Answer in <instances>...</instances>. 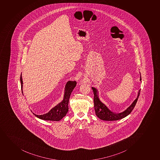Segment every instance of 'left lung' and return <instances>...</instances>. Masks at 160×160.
<instances>
[{
    "mask_svg": "<svg viewBox=\"0 0 160 160\" xmlns=\"http://www.w3.org/2000/svg\"><path fill=\"white\" fill-rule=\"evenodd\" d=\"M140 81H141V76L140 78ZM92 88L94 95V103L95 114L98 118H99L102 120L108 121H117L118 119H122L130 114V113H131V112L133 111L137 103V101L140 95V91H141V89H140L138 91V95L137 96V98L125 111L121 113H115L111 111L103 103L101 102L98 98L97 89L94 88Z\"/></svg>",
    "mask_w": 160,
    "mask_h": 160,
    "instance_id": "obj_1",
    "label": "left lung"
}]
</instances>
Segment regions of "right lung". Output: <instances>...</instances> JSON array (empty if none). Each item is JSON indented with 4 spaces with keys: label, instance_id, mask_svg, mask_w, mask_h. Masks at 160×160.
<instances>
[{
    "label": "right lung",
    "instance_id": "right-lung-1",
    "mask_svg": "<svg viewBox=\"0 0 160 160\" xmlns=\"http://www.w3.org/2000/svg\"><path fill=\"white\" fill-rule=\"evenodd\" d=\"M20 82H21V88H22V74L20 76ZM76 85V82L75 81H68L67 84H66L65 88V94H64V98L62 102L52 108L48 113L45 114L38 115L34 114L35 116L40 119L46 121H59L62 119L64 116L68 111V102L69 98L71 96V93L73 91L74 88Z\"/></svg>",
    "mask_w": 160,
    "mask_h": 160
}]
</instances>
